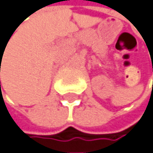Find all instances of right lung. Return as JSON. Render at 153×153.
I'll return each mask as SVG.
<instances>
[{"label": "right lung", "instance_id": "1", "mask_svg": "<svg viewBox=\"0 0 153 153\" xmlns=\"http://www.w3.org/2000/svg\"><path fill=\"white\" fill-rule=\"evenodd\" d=\"M0 83H1V82H0Z\"/></svg>", "mask_w": 153, "mask_h": 153}]
</instances>
